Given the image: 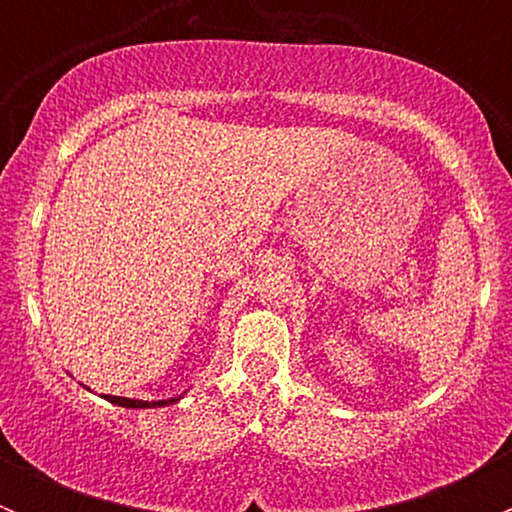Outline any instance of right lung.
Segmentation results:
<instances>
[{
  "instance_id": "1",
  "label": "right lung",
  "mask_w": 512,
  "mask_h": 512,
  "mask_svg": "<svg viewBox=\"0 0 512 512\" xmlns=\"http://www.w3.org/2000/svg\"><path fill=\"white\" fill-rule=\"evenodd\" d=\"M101 399L111 401V404L123 406V409H158V406H170L178 404L183 396H175V399H163V401H143V399H126V396H111V394H101Z\"/></svg>"
}]
</instances>
